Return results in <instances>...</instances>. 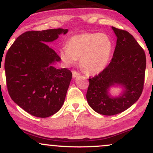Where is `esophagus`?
<instances>
[{
	"label": "esophagus",
	"instance_id": "obj_1",
	"mask_svg": "<svg viewBox=\"0 0 153 153\" xmlns=\"http://www.w3.org/2000/svg\"><path fill=\"white\" fill-rule=\"evenodd\" d=\"M80 73H78V72H77V71H73V78H75V77L80 76Z\"/></svg>",
	"mask_w": 153,
	"mask_h": 153
}]
</instances>
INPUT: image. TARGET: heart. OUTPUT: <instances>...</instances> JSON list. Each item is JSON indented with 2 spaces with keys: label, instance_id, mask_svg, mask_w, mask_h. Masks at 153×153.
Masks as SVG:
<instances>
[{
  "label": "heart",
  "instance_id": "obj_1",
  "mask_svg": "<svg viewBox=\"0 0 153 153\" xmlns=\"http://www.w3.org/2000/svg\"><path fill=\"white\" fill-rule=\"evenodd\" d=\"M113 42L102 33H84L72 36L67 42V48L59 52L67 64H73L80 59V67L88 74H98L109 62L113 52Z\"/></svg>",
  "mask_w": 153,
  "mask_h": 153
}]
</instances>
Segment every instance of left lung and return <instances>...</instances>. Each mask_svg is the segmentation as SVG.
<instances>
[{
  "instance_id": "1",
  "label": "left lung",
  "mask_w": 153,
  "mask_h": 153,
  "mask_svg": "<svg viewBox=\"0 0 153 153\" xmlns=\"http://www.w3.org/2000/svg\"><path fill=\"white\" fill-rule=\"evenodd\" d=\"M117 45L108 65L89 78L86 99L89 106L100 114L112 116L124 111L139 99L143 91L146 68L145 51L131 34L112 26ZM120 85L125 91L118 98L108 94L111 86Z\"/></svg>"
}]
</instances>
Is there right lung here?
Instances as JSON below:
<instances>
[{"mask_svg": "<svg viewBox=\"0 0 153 153\" xmlns=\"http://www.w3.org/2000/svg\"><path fill=\"white\" fill-rule=\"evenodd\" d=\"M68 29L28 31L21 34L5 58L6 85L10 98L27 113L46 118L60 109L72 79L68 68L53 66L61 58L47 45Z\"/></svg>", "mask_w": 153, "mask_h": 153, "instance_id": "add662e5", "label": "right lung"}]
</instances>
